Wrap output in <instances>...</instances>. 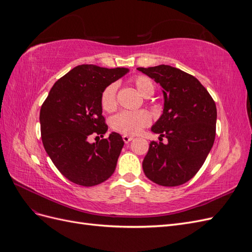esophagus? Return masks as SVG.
Returning <instances> with one entry per match:
<instances>
[{
	"mask_svg": "<svg viewBox=\"0 0 252 252\" xmlns=\"http://www.w3.org/2000/svg\"><path fill=\"white\" fill-rule=\"evenodd\" d=\"M122 138H123V141H124L125 143H129V142H130V141L133 139V136L128 135V134H124L123 136H122Z\"/></svg>",
	"mask_w": 252,
	"mask_h": 252,
	"instance_id": "obj_1",
	"label": "esophagus"
}]
</instances>
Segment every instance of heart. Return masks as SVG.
Wrapping results in <instances>:
<instances>
[{"mask_svg": "<svg viewBox=\"0 0 252 252\" xmlns=\"http://www.w3.org/2000/svg\"><path fill=\"white\" fill-rule=\"evenodd\" d=\"M131 83L143 96L148 97L155 93V84L146 75H134L131 79ZM117 84L111 83L103 90L101 94V106L105 111L111 112L117 108ZM150 122L151 117L146 110H125L112 118L111 126L118 132L125 134H136L143 128L148 126Z\"/></svg>", "mask_w": 252, "mask_h": 252, "instance_id": "1", "label": "heart"}]
</instances>
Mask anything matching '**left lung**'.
<instances>
[{
    "label": "left lung",
    "instance_id": "left-lung-1",
    "mask_svg": "<svg viewBox=\"0 0 252 252\" xmlns=\"http://www.w3.org/2000/svg\"><path fill=\"white\" fill-rule=\"evenodd\" d=\"M163 89V114L151 130L169 143L152 141L143 161L145 175L158 185L180 186L203 166L216 138L217 106L200 81L169 65L139 67Z\"/></svg>",
    "mask_w": 252,
    "mask_h": 252
}]
</instances>
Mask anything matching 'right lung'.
Segmentation results:
<instances>
[{
    "instance_id": "right-lung-1",
    "label": "right lung",
    "mask_w": 252,
    "mask_h": 252,
    "mask_svg": "<svg viewBox=\"0 0 252 252\" xmlns=\"http://www.w3.org/2000/svg\"><path fill=\"white\" fill-rule=\"evenodd\" d=\"M128 68L79 65L58 80L40 111L44 148L66 179L91 187L109 179L124 141L117 132L89 143L93 134L106 133L101 94L106 86L123 77Z\"/></svg>"
}]
</instances>
